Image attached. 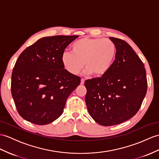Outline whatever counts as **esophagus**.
Listing matches in <instances>:
<instances>
[{
  "instance_id": "esophagus-1",
  "label": "esophagus",
  "mask_w": 159,
  "mask_h": 159,
  "mask_svg": "<svg viewBox=\"0 0 159 159\" xmlns=\"http://www.w3.org/2000/svg\"><path fill=\"white\" fill-rule=\"evenodd\" d=\"M85 82V80L84 79H82L81 80V84H84Z\"/></svg>"
}]
</instances>
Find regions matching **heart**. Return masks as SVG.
I'll list each match as a JSON object with an SVG mask.
<instances>
[{"label":"heart","instance_id":"b5f03b06","mask_svg":"<svg viewBox=\"0 0 159 159\" xmlns=\"http://www.w3.org/2000/svg\"><path fill=\"white\" fill-rule=\"evenodd\" d=\"M71 52H64L62 64L66 70L76 75L84 67L86 73L98 77L105 74L113 63L117 48L109 39L83 38L71 46Z\"/></svg>","mask_w":159,"mask_h":159}]
</instances>
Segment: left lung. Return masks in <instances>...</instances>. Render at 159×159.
<instances>
[{
  "label": "left lung",
  "instance_id": "left-lung-1",
  "mask_svg": "<svg viewBox=\"0 0 159 159\" xmlns=\"http://www.w3.org/2000/svg\"><path fill=\"white\" fill-rule=\"evenodd\" d=\"M109 38L117 48L111 69L101 77L87 80L84 83L88 113L103 126L117 125L134 117L147 91L144 63L125 41Z\"/></svg>",
  "mask_w": 159,
  "mask_h": 159
}]
</instances>
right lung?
<instances>
[{"label":"right lung","mask_w":159,"mask_h":159,"mask_svg":"<svg viewBox=\"0 0 159 159\" xmlns=\"http://www.w3.org/2000/svg\"><path fill=\"white\" fill-rule=\"evenodd\" d=\"M77 37L42 38L18 57L11 75V94L19 115L26 121L46 125L63 113L81 78L64 68L61 57Z\"/></svg>","instance_id":"1"}]
</instances>
